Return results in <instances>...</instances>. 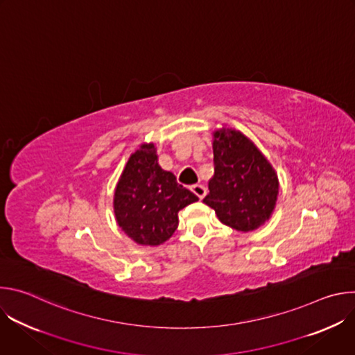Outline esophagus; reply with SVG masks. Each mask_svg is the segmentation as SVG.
<instances>
[{
    "instance_id": "1",
    "label": "esophagus",
    "mask_w": 355,
    "mask_h": 355,
    "mask_svg": "<svg viewBox=\"0 0 355 355\" xmlns=\"http://www.w3.org/2000/svg\"><path fill=\"white\" fill-rule=\"evenodd\" d=\"M191 191L199 198V199H202L204 198L205 195H207V189H205V187L204 185H200V184H196V185H192L191 187Z\"/></svg>"
}]
</instances>
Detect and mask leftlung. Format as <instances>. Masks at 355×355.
Returning <instances> with one entry per match:
<instances>
[{"label":"left lung","instance_id":"8db88e82","mask_svg":"<svg viewBox=\"0 0 355 355\" xmlns=\"http://www.w3.org/2000/svg\"><path fill=\"white\" fill-rule=\"evenodd\" d=\"M214 170L204 202L232 229L250 232L270 219L278 178L267 159L243 133L222 128L214 133Z\"/></svg>","mask_w":355,"mask_h":355}]
</instances>
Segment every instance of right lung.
Instances as JSON below:
<instances>
[{
	"label": "right lung",
	"instance_id": "obj_1",
	"mask_svg": "<svg viewBox=\"0 0 355 355\" xmlns=\"http://www.w3.org/2000/svg\"><path fill=\"white\" fill-rule=\"evenodd\" d=\"M198 196L164 171L155 144H143L133 153L115 189L114 208L118 225L136 243L159 245L178 226V212Z\"/></svg>",
	"mask_w": 355,
	"mask_h": 355
}]
</instances>
